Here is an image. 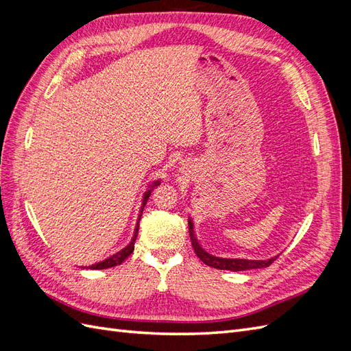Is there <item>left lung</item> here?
I'll list each match as a JSON object with an SVG mask.
<instances>
[{"label":"left lung","mask_w":351,"mask_h":351,"mask_svg":"<svg viewBox=\"0 0 351 351\" xmlns=\"http://www.w3.org/2000/svg\"><path fill=\"white\" fill-rule=\"evenodd\" d=\"M189 234L190 240H192V246L195 249V253L197 258L204 262L208 267L217 268V269H226V271H247V269H259V268H267L269 265L277 259V256L268 259V261H250V259H226V258H218L215 254L206 252L204 247L200 246L197 239L195 237L193 232V222L189 219Z\"/></svg>","instance_id":"obj_1"}]
</instances>
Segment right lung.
<instances>
[{"label": "right lung", "mask_w": 351, "mask_h": 351, "mask_svg": "<svg viewBox=\"0 0 351 351\" xmlns=\"http://www.w3.org/2000/svg\"><path fill=\"white\" fill-rule=\"evenodd\" d=\"M156 184H158V182H156L154 186H156ZM154 186H152V187H154ZM151 193H152V190H147V192L145 193V197H143V205H142V209H141V215H139V219H137V226H136L134 236H133L132 241L129 243V246L124 247V249H123V250H120L119 253L112 254L111 258L105 259V261H102V262H99V263H95V265H92V267H89V268H92V269H105V268H112V267H117V265H121L127 258L130 256V254H132V253H133V250H134V241H136V237H137V232H139V221H141V217H142V212H143V208H145V205H146L147 199H149Z\"/></svg>", "instance_id": "right-lung-1"}]
</instances>
